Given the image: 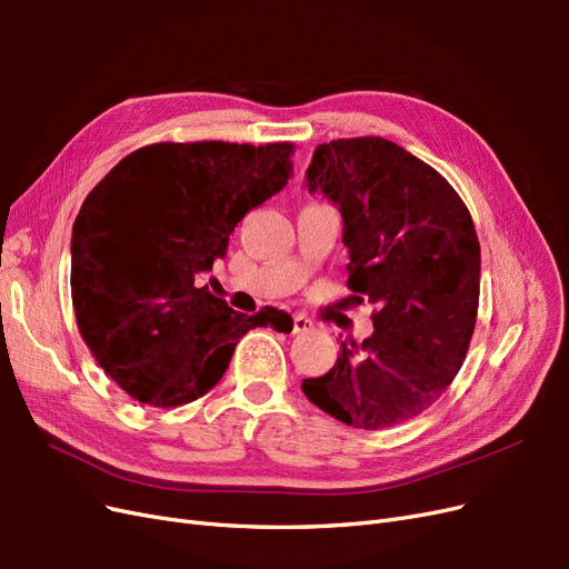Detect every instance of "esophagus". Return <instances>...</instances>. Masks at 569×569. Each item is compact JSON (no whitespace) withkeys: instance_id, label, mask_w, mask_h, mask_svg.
<instances>
[{"instance_id":"esophagus-1","label":"esophagus","mask_w":569,"mask_h":569,"mask_svg":"<svg viewBox=\"0 0 569 569\" xmlns=\"http://www.w3.org/2000/svg\"><path fill=\"white\" fill-rule=\"evenodd\" d=\"M316 330V322L306 316H295V335H306V332H313Z\"/></svg>"}]
</instances>
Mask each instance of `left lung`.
I'll return each mask as SVG.
<instances>
[{"instance_id": "8db88e82", "label": "left lung", "mask_w": 569, "mask_h": 569, "mask_svg": "<svg viewBox=\"0 0 569 569\" xmlns=\"http://www.w3.org/2000/svg\"><path fill=\"white\" fill-rule=\"evenodd\" d=\"M306 189L339 209L347 284L377 311L375 332L339 341L335 368L301 389L349 427L412 420L453 382L475 332L481 258L470 211L432 166L382 137L318 144Z\"/></svg>"}]
</instances>
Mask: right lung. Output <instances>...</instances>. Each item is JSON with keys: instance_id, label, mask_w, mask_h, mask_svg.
<instances>
[{"instance_id": "right-lung-1", "label": "right lung", "mask_w": 569, "mask_h": 569, "mask_svg": "<svg viewBox=\"0 0 569 569\" xmlns=\"http://www.w3.org/2000/svg\"><path fill=\"white\" fill-rule=\"evenodd\" d=\"M291 144H151L84 199L71 237V295L97 363L132 399L192 403L226 375L253 327H289L266 308L237 313L199 287L230 234L289 180Z\"/></svg>"}]
</instances>
